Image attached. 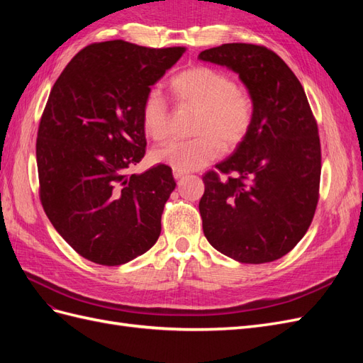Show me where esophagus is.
Masks as SVG:
<instances>
[{"label":"esophagus","instance_id":"esophagus-1","mask_svg":"<svg viewBox=\"0 0 363 363\" xmlns=\"http://www.w3.org/2000/svg\"><path fill=\"white\" fill-rule=\"evenodd\" d=\"M172 175H174V179L175 180H180L182 177H184V172H182V171H172Z\"/></svg>","mask_w":363,"mask_h":363}]
</instances>
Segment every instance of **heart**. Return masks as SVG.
Masks as SVG:
<instances>
[{"instance_id":"1","label":"heart","mask_w":363,"mask_h":363,"mask_svg":"<svg viewBox=\"0 0 363 363\" xmlns=\"http://www.w3.org/2000/svg\"><path fill=\"white\" fill-rule=\"evenodd\" d=\"M171 91L180 107L199 112L191 140H174L152 151V160L175 171L200 169L213 162L221 147L227 151L242 142L252 125L251 96L228 74L211 67H192L171 80ZM171 112L157 91H151L140 108L144 133L156 142L169 133Z\"/></svg>"}]
</instances>
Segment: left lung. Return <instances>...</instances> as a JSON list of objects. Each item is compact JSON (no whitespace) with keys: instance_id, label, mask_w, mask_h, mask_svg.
Here are the masks:
<instances>
[{"instance_id":"left-lung-1","label":"left lung","mask_w":363,"mask_h":363,"mask_svg":"<svg viewBox=\"0 0 363 363\" xmlns=\"http://www.w3.org/2000/svg\"><path fill=\"white\" fill-rule=\"evenodd\" d=\"M199 59L239 74L255 104L247 138L203 175L204 236L240 263L277 260L306 235L320 199L321 144L309 101L291 68L267 47L224 43ZM218 172L229 177L223 181Z\"/></svg>"}]
</instances>
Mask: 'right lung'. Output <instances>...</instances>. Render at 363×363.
<instances>
[{"label": "right lung", "instance_id": "add662e5", "mask_svg": "<svg viewBox=\"0 0 363 363\" xmlns=\"http://www.w3.org/2000/svg\"><path fill=\"white\" fill-rule=\"evenodd\" d=\"M184 51L92 43L50 92L36 140L40 203L57 233L98 265H123L160 236L172 169H128L145 156L142 103Z\"/></svg>", "mask_w": 363, "mask_h": 363}]
</instances>
